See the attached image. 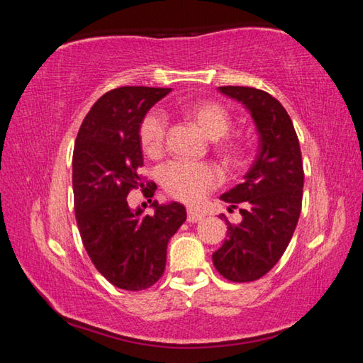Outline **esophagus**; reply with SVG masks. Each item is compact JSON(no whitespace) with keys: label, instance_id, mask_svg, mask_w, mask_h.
I'll return each mask as SVG.
<instances>
[{"label":"esophagus","instance_id":"obj_1","mask_svg":"<svg viewBox=\"0 0 363 363\" xmlns=\"http://www.w3.org/2000/svg\"><path fill=\"white\" fill-rule=\"evenodd\" d=\"M203 218H205L203 213L195 211V210H192V208L187 210V220H189V223H199V220H201Z\"/></svg>","mask_w":363,"mask_h":363}]
</instances>
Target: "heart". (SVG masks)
Instances as JSON below:
<instances>
[{"mask_svg":"<svg viewBox=\"0 0 363 363\" xmlns=\"http://www.w3.org/2000/svg\"><path fill=\"white\" fill-rule=\"evenodd\" d=\"M179 115L214 140V150L227 167H237L243 158L242 140L227 134L232 125L230 112L218 101H195L179 108ZM138 138L147 157L157 158L164 150L167 126L155 112L140 120ZM219 171L211 163L171 162L160 171V182L169 196L195 205L219 184Z\"/></svg>","mask_w":363,"mask_h":363,"instance_id":"heart-1","label":"heart"}]
</instances>
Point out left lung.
Segmentation results:
<instances>
[{"label":"left lung","mask_w":363,"mask_h":363,"mask_svg":"<svg viewBox=\"0 0 363 363\" xmlns=\"http://www.w3.org/2000/svg\"><path fill=\"white\" fill-rule=\"evenodd\" d=\"M220 93L247 107L259 133V150L245 181L220 200L238 210L240 224L225 214L227 238L213 253V264L230 281H253L266 275L284 256L303 206L304 169L293 121L284 106L262 89L220 86Z\"/></svg>","instance_id":"1"}]
</instances>
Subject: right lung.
Masks as SVG:
<instances>
[{"label":"right lung","instance_id":"1","mask_svg":"<svg viewBox=\"0 0 363 363\" xmlns=\"http://www.w3.org/2000/svg\"><path fill=\"white\" fill-rule=\"evenodd\" d=\"M169 91L147 86L108 91L84 116L73 149V206L82 242L96 269L121 290L140 291L157 284L169 238L187 216L176 201H153L155 214L144 216L126 200L145 181L138 173L144 164L140 120ZM155 189V182H147L150 196Z\"/></svg>","mask_w":363,"mask_h":363}]
</instances>
